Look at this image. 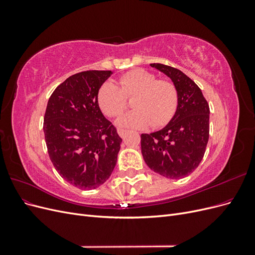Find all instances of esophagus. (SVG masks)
<instances>
[{"label":"esophagus","instance_id":"obj_1","mask_svg":"<svg viewBox=\"0 0 255 255\" xmlns=\"http://www.w3.org/2000/svg\"><path fill=\"white\" fill-rule=\"evenodd\" d=\"M126 133H127V129H125V128H118V134H119V136H121V137H125Z\"/></svg>","mask_w":255,"mask_h":255}]
</instances>
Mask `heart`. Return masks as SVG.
Segmentation results:
<instances>
[{"instance_id": "b5f03b06", "label": "heart", "mask_w": 255, "mask_h": 255, "mask_svg": "<svg viewBox=\"0 0 255 255\" xmlns=\"http://www.w3.org/2000/svg\"><path fill=\"white\" fill-rule=\"evenodd\" d=\"M135 110L118 120L122 127L133 128H163L172 120L179 107V90L175 84L143 69H134L119 79V86L105 82L98 91V104L102 112L115 118L126 111L128 99Z\"/></svg>"}]
</instances>
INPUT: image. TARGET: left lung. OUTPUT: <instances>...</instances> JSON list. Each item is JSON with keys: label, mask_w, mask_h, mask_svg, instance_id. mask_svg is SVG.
Returning a JSON list of instances; mask_svg holds the SVG:
<instances>
[{"label": "left lung", "mask_w": 255, "mask_h": 255, "mask_svg": "<svg viewBox=\"0 0 255 255\" xmlns=\"http://www.w3.org/2000/svg\"><path fill=\"white\" fill-rule=\"evenodd\" d=\"M172 80L179 107L172 120L157 132L141 134V153L151 170L168 179H182L200 165L210 137V106L201 89L181 70L151 64Z\"/></svg>", "instance_id": "obj_1"}]
</instances>
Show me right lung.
I'll use <instances>...</instances> for the list:
<instances>
[{
  "label": "right lung",
  "instance_id": "obj_1",
  "mask_svg": "<svg viewBox=\"0 0 255 255\" xmlns=\"http://www.w3.org/2000/svg\"><path fill=\"white\" fill-rule=\"evenodd\" d=\"M112 71L73 74L51 95L43 132L54 168L80 189H95L111 176L121 137L98 104V91Z\"/></svg>",
  "mask_w": 255,
  "mask_h": 255
}]
</instances>
